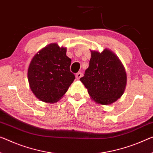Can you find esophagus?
Segmentation results:
<instances>
[{"label":"esophagus","mask_w":153,"mask_h":153,"mask_svg":"<svg viewBox=\"0 0 153 153\" xmlns=\"http://www.w3.org/2000/svg\"><path fill=\"white\" fill-rule=\"evenodd\" d=\"M82 76H83V73H82V72H78V73L76 74V79H80Z\"/></svg>","instance_id":"esophagus-1"}]
</instances>
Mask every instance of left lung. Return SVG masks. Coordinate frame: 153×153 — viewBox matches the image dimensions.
<instances>
[{"instance_id":"8db88e82","label":"left lung","mask_w":153,"mask_h":153,"mask_svg":"<svg viewBox=\"0 0 153 153\" xmlns=\"http://www.w3.org/2000/svg\"><path fill=\"white\" fill-rule=\"evenodd\" d=\"M126 80L123 63L108 48L101 53L91 51L89 67L80 79L91 99L102 105L112 104L123 96Z\"/></svg>"}]
</instances>
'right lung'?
Returning a JSON list of instances; mask_svg holds the SVG:
<instances>
[{
    "label": "right lung",
    "instance_id": "1",
    "mask_svg": "<svg viewBox=\"0 0 153 153\" xmlns=\"http://www.w3.org/2000/svg\"><path fill=\"white\" fill-rule=\"evenodd\" d=\"M71 59L66 48L51 43L37 52L28 68V81L34 95L42 102L54 103L62 98L73 83Z\"/></svg>",
    "mask_w": 153,
    "mask_h": 153
}]
</instances>
